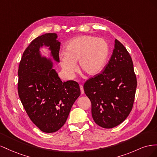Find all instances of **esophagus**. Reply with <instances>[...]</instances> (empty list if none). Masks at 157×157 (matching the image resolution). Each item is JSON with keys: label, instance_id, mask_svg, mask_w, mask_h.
<instances>
[{"label": "esophagus", "instance_id": "obj_1", "mask_svg": "<svg viewBox=\"0 0 157 157\" xmlns=\"http://www.w3.org/2000/svg\"><path fill=\"white\" fill-rule=\"evenodd\" d=\"M80 92H81V94H84V88H83L82 85H80Z\"/></svg>", "mask_w": 157, "mask_h": 157}]
</instances>
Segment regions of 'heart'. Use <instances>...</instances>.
<instances>
[{"mask_svg": "<svg viewBox=\"0 0 157 157\" xmlns=\"http://www.w3.org/2000/svg\"><path fill=\"white\" fill-rule=\"evenodd\" d=\"M109 51L105 39L90 35L77 36L69 41L65 52L59 54L60 64L69 77H73L77 71V61L84 73L96 75L105 67Z\"/></svg>", "mask_w": 157, "mask_h": 157, "instance_id": "heart-1", "label": "heart"}]
</instances>
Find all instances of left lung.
I'll return each mask as SVG.
<instances>
[{
	"label": "left lung",
	"instance_id": "obj_1",
	"mask_svg": "<svg viewBox=\"0 0 157 157\" xmlns=\"http://www.w3.org/2000/svg\"><path fill=\"white\" fill-rule=\"evenodd\" d=\"M137 80L132 58L117 39L103 72L90 78L84 90L92 103L94 122L104 128H112L124 121L134 101Z\"/></svg>",
	"mask_w": 157,
	"mask_h": 157
}]
</instances>
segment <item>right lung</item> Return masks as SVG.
<instances>
[{
  "label": "right lung",
  "instance_id": "1",
  "mask_svg": "<svg viewBox=\"0 0 157 157\" xmlns=\"http://www.w3.org/2000/svg\"><path fill=\"white\" fill-rule=\"evenodd\" d=\"M56 33H46L33 40L22 56L18 69V94L32 122L46 133L59 130L80 95L74 80L62 82L53 69L51 58L42 56L40 48L48 47L50 56L59 62L60 42Z\"/></svg>",
  "mask_w": 157,
  "mask_h": 157
}]
</instances>
